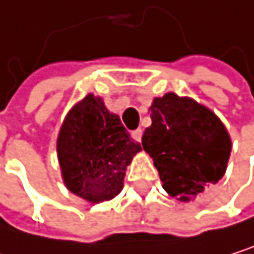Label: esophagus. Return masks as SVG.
<instances>
[{
  "mask_svg": "<svg viewBox=\"0 0 254 254\" xmlns=\"http://www.w3.org/2000/svg\"><path fill=\"white\" fill-rule=\"evenodd\" d=\"M131 137L134 139L136 142H141V139H142V130L141 128H136L131 131Z\"/></svg>",
  "mask_w": 254,
  "mask_h": 254,
  "instance_id": "obj_1",
  "label": "esophagus"
}]
</instances>
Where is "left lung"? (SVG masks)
<instances>
[{
	"label": "left lung",
	"instance_id": "8db88e82",
	"mask_svg": "<svg viewBox=\"0 0 254 254\" xmlns=\"http://www.w3.org/2000/svg\"><path fill=\"white\" fill-rule=\"evenodd\" d=\"M150 113L142 147L153 157L165 191L191 201L224 176L232 150L227 130L213 112L173 92L154 98Z\"/></svg>",
	"mask_w": 254,
	"mask_h": 254
}]
</instances>
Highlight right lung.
Returning a JSON list of instances; mask_svg holds the SVG:
<instances>
[{
    "label": "right lung",
    "mask_w": 254,
    "mask_h": 254,
    "mask_svg": "<svg viewBox=\"0 0 254 254\" xmlns=\"http://www.w3.org/2000/svg\"><path fill=\"white\" fill-rule=\"evenodd\" d=\"M141 151L115 113L100 97L86 95L66 115L57 139V154L66 188L100 203L117 197L133 156Z\"/></svg>",
    "instance_id": "right-lung-1"
}]
</instances>
